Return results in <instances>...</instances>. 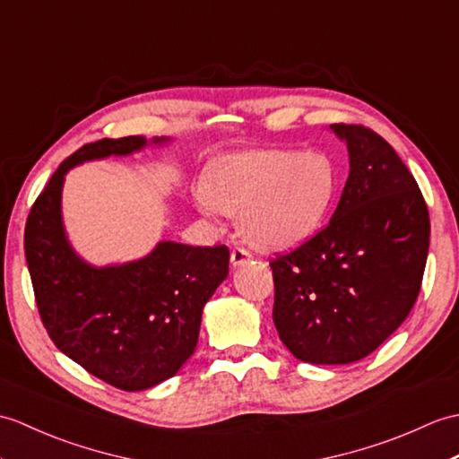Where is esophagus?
Segmentation results:
<instances>
[{
  "label": "esophagus",
  "instance_id": "34e87169",
  "mask_svg": "<svg viewBox=\"0 0 459 459\" xmlns=\"http://www.w3.org/2000/svg\"><path fill=\"white\" fill-rule=\"evenodd\" d=\"M254 258V255L242 247H237L232 252H230V262L232 265H244L247 262H250Z\"/></svg>",
  "mask_w": 459,
  "mask_h": 459
}]
</instances>
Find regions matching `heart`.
<instances>
[{"label": "heart", "instance_id": "obj_1", "mask_svg": "<svg viewBox=\"0 0 459 459\" xmlns=\"http://www.w3.org/2000/svg\"><path fill=\"white\" fill-rule=\"evenodd\" d=\"M336 172L316 151H250L209 168L197 204L207 212L240 215L242 237L260 248H283L307 238L333 204Z\"/></svg>", "mask_w": 459, "mask_h": 459}]
</instances>
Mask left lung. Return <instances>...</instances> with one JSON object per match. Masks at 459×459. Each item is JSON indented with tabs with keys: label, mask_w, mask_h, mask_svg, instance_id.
I'll return each mask as SVG.
<instances>
[{
	"label": "left lung",
	"mask_w": 459,
	"mask_h": 459,
	"mask_svg": "<svg viewBox=\"0 0 459 459\" xmlns=\"http://www.w3.org/2000/svg\"><path fill=\"white\" fill-rule=\"evenodd\" d=\"M350 174L333 219L270 262L273 325L308 364H350L395 333L417 301L430 217L417 179L385 138L364 125H333Z\"/></svg>",
	"instance_id": "1"
}]
</instances>
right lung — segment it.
I'll use <instances>...</instances> for the list:
<instances>
[{
    "instance_id": "obj_1",
    "label": "right lung",
    "mask_w": 459,
    "mask_h": 459,
    "mask_svg": "<svg viewBox=\"0 0 459 459\" xmlns=\"http://www.w3.org/2000/svg\"><path fill=\"white\" fill-rule=\"evenodd\" d=\"M164 138H154L162 143ZM143 136L103 138L68 156L30 207L25 255L52 342L91 376L123 391L154 387L195 351L201 313L229 275V248L160 242L146 258L93 268L66 240L64 176L93 158L141 151Z\"/></svg>"
}]
</instances>
